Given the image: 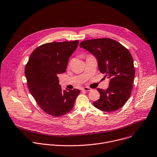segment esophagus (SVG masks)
Listing matches in <instances>:
<instances>
[{
    "mask_svg": "<svg viewBox=\"0 0 157 157\" xmlns=\"http://www.w3.org/2000/svg\"><path fill=\"white\" fill-rule=\"evenodd\" d=\"M82 90H84V91H90L91 90V89L88 87H84L82 88Z\"/></svg>",
    "mask_w": 157,
    "mask_h": 157,
    "instance_id": "1",
    "label": "esophagus"
}]
</instances>
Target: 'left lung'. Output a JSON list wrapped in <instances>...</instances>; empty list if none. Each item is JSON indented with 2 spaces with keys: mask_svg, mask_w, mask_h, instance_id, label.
I'll list each match as a JSON object with an SVG mask.
<instances>
[{
  "mask_svg": "<svg viewBox=\"0 0 157 157\" xmlns=\"http://www.w3.org/2000/svg\"><path fill=\"white\" fill-rule=\"evenodd\" d=\"M80 47L96 57L100 71L110 79L106 90L97 89L100 96L93 103L94 106L105 112L120 109L131 95L135 76L133 59L129 51L110 38L83 40Z\"/></svg>",
  "mask_w": 157,
  "mask_h": 157,
  "instance_id": "1",
  "label": "left lung"
}]
</instances>
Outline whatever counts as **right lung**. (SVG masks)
Wrapping results in <instances>:
<instances>
[{"instance_id":"1","label":"right lung","mask_w":157,"mask_h":157,"mask_svg":"<svg viewBox=\"0 0 157 157\" xmlns=\"http://www.w3.org/2000/svg\"><path fill=\"white\" fill-rule=\"evenodd\" d=\"M79 40L53 42L34 50L25 67V76L31 95L47 114L59 117L70 112L80 90L62 91L58 75L65 72L70 57Z\"/></svg>"}]
</instances>
